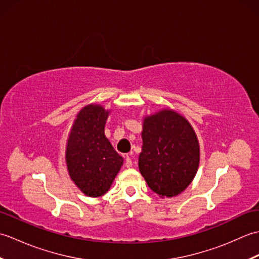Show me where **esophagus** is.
Instances as JSON below:
<instances>
[{"label": "esophagus", "instance_id": "obj_1", "mask_svg": "<svg viewBox=\"0 0 259 259\" xmlns=\"http://www.w3.org/2000/svg\"><path fill=\"white\" fill-rule=\"evenodd\" d=\"M131 166H133V161H131L130 156L126 155V156H125V167H126V168H130Z\"/></svg>", "mask_w": 259, "mask_h": 259}]
</instances>
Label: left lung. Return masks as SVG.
<instances>
[{
  "mask_svg": "<svg viewBox=\"0 0 259 259\" xmlns=\"http://www.w3.org/2000/svg\"><path fill=\"white\" fill-rule=\"evenodd\" d=\"M139 170L150 189L161 197L183 192L199 166V145L194 129L172 110L147 117L142 130Z\"/></svg>",
  "mask_w": 259,
  "mask_h": 259,
  "instance_id": "obj_1",
  "label": "left lung"
}]
</instances>
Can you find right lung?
I'll list each match as a JSON object with an SVG mask.
<instances>
[{
	"mask_svg": "<svg viewBox=\"0 0 259 259\" xmlns=\"http://www.w3.org/2000/svg\"><path fill=\"white\" fill-rule=\"evenodd\" d=\"M108 114L101 106L85 107L76 117L68 139L65 159L69 175L90 197L106 194L123 163L104 136Z\"/></svg>",
	"mask_w": 259,
	"mask_h": 259,
	"instance_id": "add662e5",
	"label": "right lung"
}]
</instances>
